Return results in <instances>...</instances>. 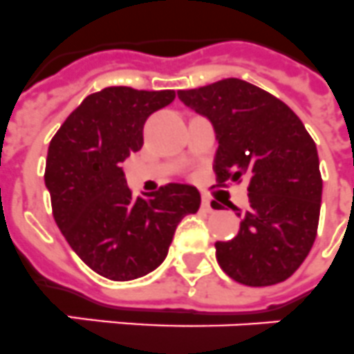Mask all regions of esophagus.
Wrapping results in <instances>:
<instances>
[{
    "label": "esophagus",
    "mask_w": 354,
    "mask_h": 354,
    "mask_svg": "<svg viewBox=\"0 0 354 354\" xmlns=\"http://www.w3.org/2000/svg\"><path fill=\"white\" fill-rule=\"evenodd\" d=\"M201 209H203L205 212H214V207L212 203H210L209 198H203V200H201Z\"/></svg>",
    "instance_id": "34e87169"
}]
</instances>
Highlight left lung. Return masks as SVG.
Returning <instances> with one entry per match:
<instances>
[{"label": "left lung", "instance_id": "1", "mask_svg": "<svg viewBox=\"0 0 354 354\" xmlns=\"http://www.w3.org/2000/svg\"><path fill=\"white\" fill-rule=\"evenodd\" d=\"M178 97L212 122L219 185L248 182L239 232L216 243L219 266L245 286L283 283L317 237L322 176L313 138L283 100L241 79L180 90Z\"/></svg>", "mask_w": 354, "mask_h": 354}]
</instances>
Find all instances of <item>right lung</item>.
I'll use <instances>...</instances> for the list:
<instances>
[{
	"label": "right lung",
	"instance_id": "1",
	"mask_svg": "<svg viewBox=\"0 0 354 354\" xmlns=\"http://www.w3.org/2000/svg\"><path fill=\"white\" fill-rule=\"evenodd\" d=\"M174 97V90L104 88L88 95L50 142L44 183L53 219L71 250L111 281L158 268L178 223L200 209V192L185 183L135 200L120 167L142 149L147 117Z\"/></svg>",
	"mask_w": 354,
	"mask_h": 354
}]
</instances>
